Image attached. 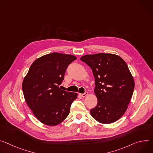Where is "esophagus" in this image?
Here are the masks:
<instances>
[{"label":"esophagus","mask_w":153,"mask_h":153,"mask_svg":"<svg viewBox=\"0 0 153 153\" xmlns=\"http://www.w3.org/2000/svg\"><path fill=\"white\" fill-rule=\"evenodd\" d=\"M87 94H88V92H85V93H79V95L81 97H83V98H84V97H85Z\"/></svg>","instance_id":"esophagus-1"}]
</instances>
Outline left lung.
Returning a JSON list of instances; mask_svg holds the SVG:
<instances>
[{"mask_svg":"<svg viewBox=\"0 0 153 153\" xmlns=\"http://www.w3.org/2000/svg\"><path fill=\"white\" fill-rule=\"evenodd\" d=\"M80 60L91 68L95 79L98 104L91 115L102 124L117 121L126 111L135 87L126 63L118 55L104 53L85 55Z\"/></svg>","mask_w":153,"mask_h":153,"instance_id":"left-lung-1","label":"left lung"}]
</instances>
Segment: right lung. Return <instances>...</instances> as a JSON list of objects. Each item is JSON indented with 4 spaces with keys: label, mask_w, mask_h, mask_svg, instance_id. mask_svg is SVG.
<instances>
[{
    "label": "right lung",
    "mask_w": 153,
    "mask_h": 153,
    "mask_svg": "<svg viewBox=\"0 0 153 153\" xmlns=\"http://www.w3.org/2000/svg\"><path fill=\"white\" fill-rule=\"evenodd\" d=\"M77 58L53 52L36 59L24 77L22 88L25 100L36 118L48 126H56L69 115L76 93L62 90L68 65Z\"/></svg>",
    "instance_id": "obj_1"
}]
</instances>
